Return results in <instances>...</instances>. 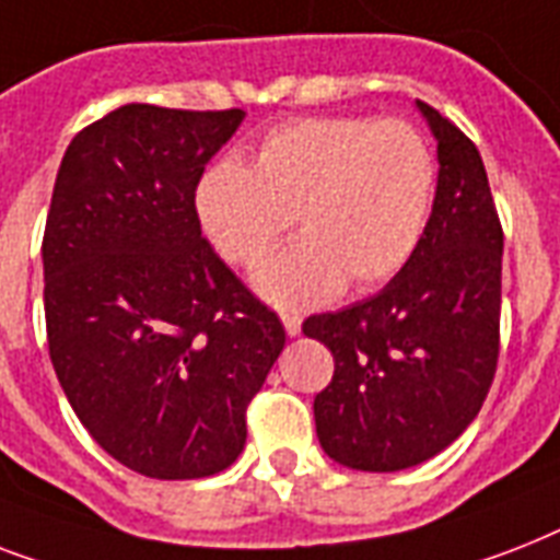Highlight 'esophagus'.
I'll return each mask as SVG.
<instances>
[{"instance_id":"1","label":"esophagus","mask_w":560,"mask_h":560,"mask_svg":"<svg viewBox=\"0 0 560 560\" xmlns=\"http://www.w3.org/2000/svg\"><path fill=\"white\" fill-rule=\"evenodd\" d=\"M281 323H284L288 337H296V334L302 331V316L299 314H281Z\"/></svg>"}]
</instances>
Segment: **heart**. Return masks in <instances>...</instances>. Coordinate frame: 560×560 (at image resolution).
<instances>
[{
    "mask_svg": "<svg viewBox=\"0 0 560 560\" xmlns=\"http://www.w3.org/2000/svg\"><path fill=\"white\" fill-rule=\"evenodd\" d=\"M435 162L404 121L302 118L264 136L253 168L220 160L200 177L197 214L226 264L249 267L293 220L299 237L255 270V290L284 307L346 284L392 279L421 244Z\"/></svg>",
    "mask_w": 560,
    "mask_h": 560,
    "instance_id": "heart-1",
    "label": "heart"
}]
</instances>
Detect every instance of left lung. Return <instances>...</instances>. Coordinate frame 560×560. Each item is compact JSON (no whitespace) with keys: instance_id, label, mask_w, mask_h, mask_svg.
<instances>
[{"instance_id":"1","label":"left lung","mask_w":560,"mask_h":560,"mask_svg":"<svg viewBox=\"0 0 560 560\" xmlns=\"http://www.w3.org/2000/svg\"><path fill=\"white\" fill-rule=\"evenodd\" d=\"M439 142V186L421 244L395 279L354 305L314 314L305 337L334 354L314 398L323 451L389 474L433 459L482 409L500 358L503 226L477 144L418 101Z\"/></svg>"}]
</instances>
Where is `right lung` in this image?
<instances>
[{
  "instance_id": "1",
  "label": "right lung",
  "mask_w": 560,
  "mask_h": 560,
  "mask_svg": "<svg viewBox=\"0 0 560 560\" xmlns=\"http://www.w3.org/2000/svg\"><path fill=\"white\" fill-rule=\"evenodd\" d=\"M244 109L125 104L66 148L43 235L48 358L90 435L151 479L220 474L284 325L202 237L197 186Z\"/></svg>"
}]
</instances>
